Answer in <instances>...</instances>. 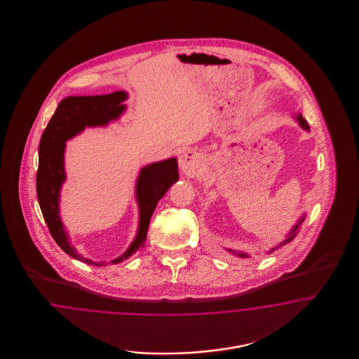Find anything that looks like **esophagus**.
Listing matches in <instances>:
<instances>
[{
    "label": "esophagus",
    "mask_w": 359,
    "mask_h": 359,
    "mask_svg": "<svg viewBox=\"0 0 359 359\" xmlns=\"http://www.w3.org/2000/svg\"><path fill=\"white\" fill-rule=\"evenodd\" d=\"M179 165H180V170L187 176L194 177V176H198L202 171V158L196 152L187 151L180 156Z\"/></svg>",
    "instance_id": "1"
}]
</instances>
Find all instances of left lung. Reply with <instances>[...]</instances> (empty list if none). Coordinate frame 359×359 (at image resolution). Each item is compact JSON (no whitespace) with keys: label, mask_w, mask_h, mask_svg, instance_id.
I'll return each instance as SVG.
<instances>
[{"label":"left lung","mask_w":359,"mask_h":359,"mask_svg":"<svg viewBox=\"0 0 359 359\" xmlns=\"http://www.w3.org/2000/svg\"><path fill=\"white\" fill-rule=\"evenodd\" d=\"M296 118H297V121H299V123H300V125H302V128H303V129H306V130H308V129H309V126H308L307 121L304 120V118H303V117H302V116H299V117H296ZM303 221H304V218H302V219H300V222L297 223V224H294V227H293V229H292V231H290V234H288V238L285 239V241H284V242H283V243H281V246H283V245H285V243H287V242H290V241H292V239L294 238V236H296V230H297V229H299V224H300V223L303 222ZM238 256L239 257H246V255H243V253H238Z\"/></svg>","instance_id":"1"}]
</instances>
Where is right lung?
<instances>
[{"label": "right lung", "instance_id": "1", "mask_svg": "<svg viewBox=\"0 0 359 359\" xmlns=\"http://www.w3.org/2000/svg\"><path fill=\"white\" fill-rule=\"evenodd\" d=\"M126 100L125 91H116L107 95L94 97H67L59 103L55 114L48 122L39 144V168L36 175V192L44 221L52 238L69 256L85 264H94L83 258L69 245L67 233L59 217V191L66 179L63 154L66 141L82 132L86 126L106 125L116 120L125 110L122 101ZM179 179L177 161L175 157L151 164L140 172L137 180V201L140 207V227L133 243L122 256L110 261L120 264L135 255L147 241V233L154 208L173 183ZM102 265V264H94Z\"/></svg>", "mask_w": 359, "mask_h": 359}]
</instances>
